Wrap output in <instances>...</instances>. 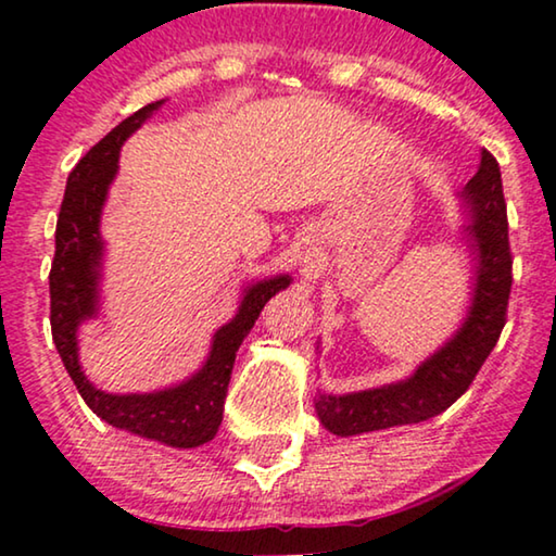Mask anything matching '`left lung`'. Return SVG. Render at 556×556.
<instances>
[{"mask_svg": "<svg viewBox=\"0 0 556 556\" xmlns=\"http://www.w3.org/2000/svg\"><path fill=\"white\" fill-rule=\"evenodd\" d=\"M466 197L478 250L476 299L463 329L430 356L405 382L354 392L344 397L321 394L316 413L324 428L333 435H359V432L387 430L394 425H413L445 413L473 382L478 369L489 359L506 326L508 295L514 283V257L508 245V217L504 185L496 156L483 149L481 166L466 185Z\"/></svg>", "mask_w": 556, "mask_h": 556, "instance_id": "left-lung-1", "label": "left lung"}]
</instances>
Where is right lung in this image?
I'll use <instances>...</instances> for the list:
<instances>
[{"mask_svg": "<svg viewBox=\"0 0 556 556\" xmlns=\"http://www.w3.org/2000/svg\"><path fill=\"white\" fill-rule=\"evenodd\" d=\"M159 103L143 105L134 116L121 121L73 166L67 177L50 268V329L67 375L101 420L172 447H197L215 438L223 422L227 384L242 339L253 329L265 303L291 283V278L280 276L248 288L238 316L215 333L207 364L185 384L154 394H105L88 382L78 364L75 331L80 321L96 314L98 261L103 248L98 219L111 179L116 177L121 143L151 116Z\"/></svg>", "mask_w": 556, "mask_h": 556, "instance_id": "add662e5", "label": "right lung"}]
</instances>
